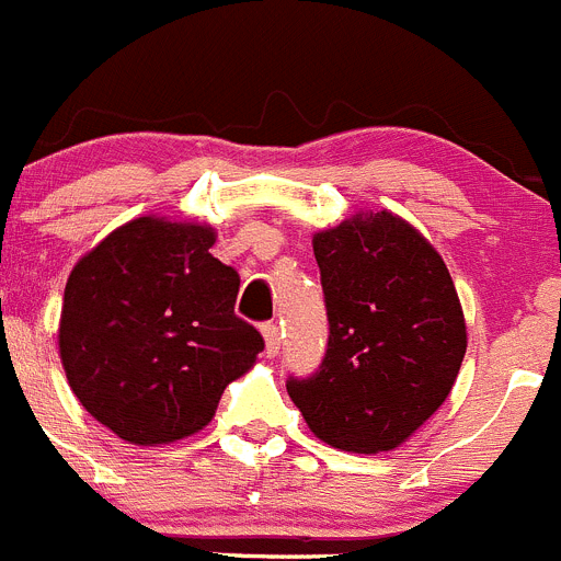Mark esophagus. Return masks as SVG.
I'll return each instance as SVG.
<instances>
[{
  "mask_svg": "<svg viewBox=\"0 0 561 561\" xmlns=\"http://www.w3.org/2000/svg\"><path fill=\"white\" fill-rule=\"evenodd\" d=\"M261 333H264L266 341V355L275 357L277 352H280V328H277V322H266L264 328H261Z\"/></svg>",
  "mask_w": 561,
  "mask_h": 561,
  "instance_id": "34e87169",
  "label": "esophagus"
}]
</instances>
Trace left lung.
I'll list each match as a JSON object with an SVG mask.
<instances>
[{"instance_id":"left-lung-1","label":"left lung","mask_w":561,"mask_h":561,"mask_svg":"<svg viewBox=\"0 0 561 561\" xmlns=\"http://www.w3.org/2000/svg\"><path fill=\"white\" fill-rule=\"evenodd\" d=\"M328 350L286 391L335 449L375 455L408 440L449 397L466 322L444 259L391 211L313 237Z\"/></svg>"}]
</instances>
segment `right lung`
<instances>
[{
    "label": "right lung",
    "instance_id": "obj_1",
    "mask_svg": "<svg viewBox=\"0 0 561 561\" xmlns=\"http://www.w3.org/2000/svg\"><path fill=\"white\" fill-rule=\"evenodd\" d=\"M215 231L140 217L90 250L66 284L60 357L82 408L129 444L204 430L264 350L233 313L239 272Z\"/></svg>",
    "mask_w": 561,
    "mask_h": 561
}]
</instances>
